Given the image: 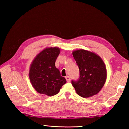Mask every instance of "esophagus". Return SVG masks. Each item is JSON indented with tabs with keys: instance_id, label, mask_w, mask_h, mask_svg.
Masks as SVG:
<instances>
[{
	"instance_id": "1",
	"label": "esophagus",
	"mask_w": 129,
	"mask_h": 129,
	"mask_svg": "<svg viewBox=\"0 0 129 129\" xmlns=\"http://www.w3.org/2000/svg\"><path fill=\"white\" fill-rule=\"evenodd\" d=\"M65 78H66V80H67V82H69L70 80H71V78H70L69 76H66V77H65Z\"/></svg>"
}]
</instances>
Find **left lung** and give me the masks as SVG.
Segmentation results:
<instances>
[{
  "mask_svg": "<svg viewBox=\"0 0 129 129\" xmlns=\"http://www.w3.org/2000/svg\"><path fill=\"white\" fill-rule=\"evenodd\" d=\"M73 56L80 72L77 80H72L76 93L84 98L97 94L106 79V69L103 61L97 54L84 49L73 52Z\"/></svg>",
  "mask_w": 129,
  "mask_h": 129,
  "instance_id": "left-lung-1",
  "label": "left lung"
}]
</instances>
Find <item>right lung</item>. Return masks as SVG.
<instances>
[{"label": "right lung", "instance_id": "add662e5", "mask_svg": "<svg viewBox=\"0 0 129 129\" xmlns=\"http://www.w3.org/2000/svg\"><path fill=\"white\" fill-rule=\"evenodd\" d=\"M60 53L58 48L44 49L32 62L29 70V79L35 89L40 94L52 96L57 94L67 81L61 76L55 62Z\"/></svg>", "mask_w": 129, "mask_h": 129}]
</instances>
